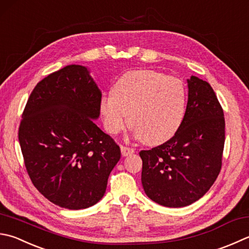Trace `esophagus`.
Masks as SVG:
<instances>
[{
	"label": "esophagus",
	"instance_id": "esophagus-1",
	"mask_svg": "<svg viewBox=\"0 0 249 249\" xmlns=\"http://www.w3.org/2000/svg\"><path fill=\"white\" fill-rule=\"evenodd\" d=\"M121 154H123V156H128V155H131L134 153V149L128 147V146H124V145H121Z\"/></svg>",
	"mask_w": 249,
	"mask_h": 249
}]
</instances>
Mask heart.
<instances>
[{"label":"heart","instance_id":"1","mask_svg":"<svg viewBox=\"0 0 249 249\" xmlns=\"http://www.w3.org/2000/svg\"><path fill=\"white\" fill-rule=\"evenodd\" d=\"M186 106V88L179 78L156 70H131L121 77L114 94L103 96L101 112L110 134L126 124L142 142L158 145L176 134Z\"/></svg>","mask_w":249,"mask_h":249}]
</instances>
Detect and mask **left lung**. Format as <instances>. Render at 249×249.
I'll return each mask as SVG.
<instances>
[{"label":"left lung","instance_id":"1","mask_svg":"<svg viewBox=\"0 0 249 249\" xmlns=\"http://www.w3.org/2000/svg\"><path fill=\"white\" fill-rule=\"evenodd\" d=\"M187 87L185 114L176 134L159 146L140 152L145 193L165 207H184L203 197L222 166V107L208 82L192 76Z\"/></svg>","mask_w":249,"mask_h":249}]
</instances>
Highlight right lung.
Returning <instances> with one entry per match:
<instances>
[{"instance_id":"add662e5","label":"right lung","mask_w":249,"mask_h":249,"mask_svg":"<svg viewBox=\"0 0 249 249\" xmlns=\"http://www.w3.org/2000/svg\"><path fill=\"white\" fill-rule=\"evenodd\" d=\"M102 93L88 69L69 65L36 84L18 130L31 182L52 203L67 209L95 205L121 153L94 124Z\"/></svg>"}]
</instances>
